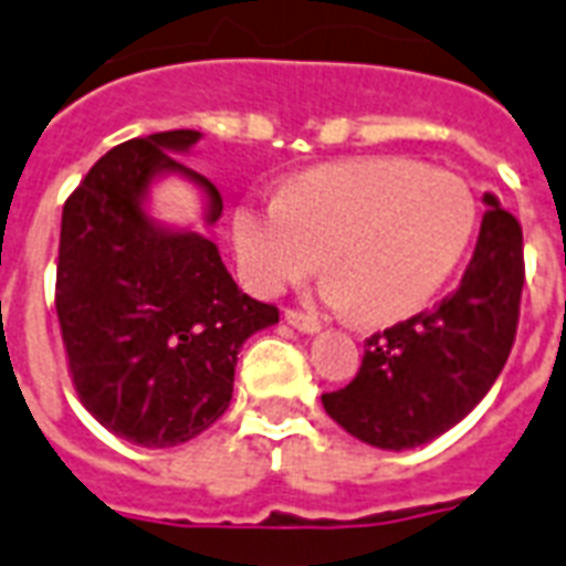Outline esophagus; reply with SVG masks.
<instances>
[{
    "label": "esophagus",
    "mask_w": 566,
    "mask_h": 566,
    "mask_svg": "<svg viewBox=\"0 0 566 566\" xmlns=\"http://www.w3.org/2000/svg\"><path fill=\"white\" fill-rule=\"evenodd\" d=\"M284 323L296 328V332H302V335H319V328H323L317 319L302 314V311H284Z\"/></svg>",
    "instance_id": "34e87169"
}]
</instances>
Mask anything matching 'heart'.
<instances>
[{
  "label": "heart",
  "instance_id": "heart-1",
  "mask_svg": "<svg viewBox=\"0 0 566 566\" xmlns=\"http://www.w3.org/2000/svg\"><path fill=\"white\" fill-rule=\"evenodd\" d=\"M479 202L461 176L399 155L300 172L282 196L234 208L238 273L258 296H282L319 266L332 308L390 323L426 308L473 247Z\"/></svg>",
  "mask_w": 566,
  "mask_h": 566
}]
</instances>
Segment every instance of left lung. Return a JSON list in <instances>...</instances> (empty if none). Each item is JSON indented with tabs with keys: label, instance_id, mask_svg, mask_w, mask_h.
I'll return each mask as SVG.
<instances>
[{
	"label": "left lung",
	"instance_id": "obj_1",
	"mask_svg": "<svg viewBox=\"0 0 566 566\" xmlns=\"http://www.w3.org/2000/svg\"><path fill=\"white\" fill-rule=\"evenodd\" d=\"M473 261L447 300L367 337L358 376L323 394L361 443L402 452L440 438L482 402L509 361L523 293V231L493 193Z\"/></svg>",
	"mask_w": 566,
	"mask_h": 566
}]
</instances>
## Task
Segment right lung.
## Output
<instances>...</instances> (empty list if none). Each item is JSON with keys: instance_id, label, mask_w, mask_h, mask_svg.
Masks as SVG:
<instances>
[{"instance_id": "right-lung-1", "label": "right lung", "mask_w": 566, "mask_h": 566, "mask_svg": "<svg viewBox=\"0 0 566 566\" xmlns=\"http://www.w3.org/2000/svg\"><path fill=\"white\" fill-rule=\"evenodd\" d=\"M202 132L176 128L114 146L66 199L55 308L75 390L117 438L146 449L188 443L220 420L249 337L279 323L240 291L196 226L153 213V188L181 179L222 217L220 190L179 161Z\"/></svg>"}]
</instances>
